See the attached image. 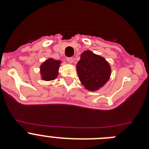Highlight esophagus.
<instances>
[{
    "label": "esophagus",
    "mask_w": 149,
    "mask_h": 149,
    "mask_svg": "<svg viewBox=\"0 0 149 149\" xmlns=\"http://www.w3.org/2000/svg\"><path fill=\"white\" fill-rule=\"evenodd\" d=\"M67 61H68V63L72 64V63L74 62V59L72 58V57H68V58H67Z\"/></svg>",
    "instance_id": "34e87169"
}]
</instances>
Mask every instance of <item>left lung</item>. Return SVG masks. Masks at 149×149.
Returning a JSON list of instances; mask_svg holds the SVG:
<instances>
[{"mask_svg":"<svg viewBox=\"0 0 149 149\" xmlns=\"http://www.w3.org/2000/svg\"><path fill=\"white\" fill-rule=\"evenodd\" d=\"M79 80L89 91L103 87L111 75V67L106 59L91 51H85L76 65Z\"/></svg>","mask_w":149,"mask_h":149,"instance_id":"left-lung-1","label":"left lung"}]
</instances>
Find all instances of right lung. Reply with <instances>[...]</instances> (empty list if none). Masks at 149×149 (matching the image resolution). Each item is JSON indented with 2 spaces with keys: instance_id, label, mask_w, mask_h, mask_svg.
Returning a JSON list of instances; mask_svg holds the SVG:
<instances>
[{
  "instance_id": "right-lung-1",
  "label": "right lung",
  "mask_w": 149,
  "mask_h": 149,
  "mask_svg": "<svg viewBox=\"0 0 149 149\" xmlns=\"http://www.w3.org/2000/svg\"><path fill=\"white\" fill-rule=\"evenodd\" d=\"M62 63L61 60L48 58L41 64L40 75L42 81H50L56 79L58 76L59 68Z\"/></svg>"
}]
</instances>
